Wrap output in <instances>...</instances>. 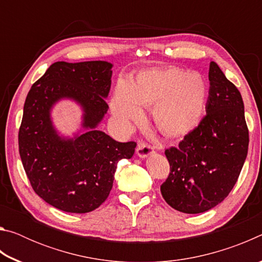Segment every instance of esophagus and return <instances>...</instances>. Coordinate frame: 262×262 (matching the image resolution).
<instances>
[{
  "label": "esophagus",
  "instance_id": "obj_1",
  "mask_svg": "<svg viewBox=\"0 0 262 262\" xmlns=\"http://www.w3.org/2000/svg\"><path fill=\"white\" fill-rule=\"evenodd\" d=\"M154 152H155V149L152 147H150V145L142 143V142H140V143L137 144L136 154L140 158H147L148 156L152 155Z\"/></svg>",
  "mask_w": 262,
  "mask_h": 262
}]
</instances>
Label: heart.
Wrapping results in <instances>:
<instances>
[{"mask_svg":"<svg viewBox=\"0 0 262 262\" xmlns=\"http://www.w3.org/2000/svg\"><path fill=\"white\" fill-rule=\"evenodd\" d=\"M208 89L198 73L179 68L149 69L137 75L135 83L121 78L111 100V111L122 128L143 115L142 106L154 105L152 118L164 135L188 134L201 122L206 111Z\"/></svg>","mask_w":262,"mask_h":262,"instance_id":"heart-1","label":"heart"}]
</instances>
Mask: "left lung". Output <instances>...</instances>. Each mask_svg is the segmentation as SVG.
<instances>
[{
  "label": "left lung",
  "instance_id": "1",
  "mask_svg": "<svg viewBox=\"0 0 262 262\" xmlns=\"http://www.w3.org/2000/svg\"><path fill=\"white\" fill-rule=\"evenodd\" d=\"M206 117L177 148L165 150L170 174L161 192L173 209L200 214L231 192L248 150V129L241 92L216 62L209 64Z\"/></svg>",
  "mask_w": 262,
  "mask_h": 262
}]
</instances>
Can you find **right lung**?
Wrapping results in <instances>:
<instances>
[{
    "instance_id": "1",
    "label": "right lung",
    "mask_w": 262,
    "mask_h": 262,
    "mask_svg": "<svg viewBox=\"0 0 262 262\" xmlns=\"http://www.w3.org/2000/svg\"><path fill=\"white\" fill-rule=\"evenodd\" d=\"M113 64L107 61L53 63L25 99L18 145L35 193L57 209L84 214L98 208L112 189L117 164L135 152V142H117L98 129L108 111ZM72 100L82 111L81 128L61 135L51 111Z\"/></svg>"
}]
</instances>
